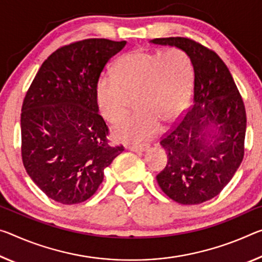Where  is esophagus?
<instances>
[{
  "instance_id": "esophagus-1",
  "label": "esophagus",
  "mask_w": 262,
  "mask_h": 262,
  "mask_svg": "<svg viewBox=\"0 0 262 262\" xmlns=\"http://www.w3.org/2000/svg\"><path fill=\"white\" fill-rule=\"evenodd\" d=\"M127 149L128 150H130V151H134V152H144V151H147L148 149H149V147H135V146H132V147H127Z\"/></svg>"
}]
</instances>
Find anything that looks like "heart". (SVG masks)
<instances>
[{
	"instance_id": "1",
	"label": "heart",
	"mask_w": 262,
	"mask_h": 262,
	"mask_svg": "<svg viewBox=\"0 0 262 262\" xmlns=\"http://www.w3.org/2000/svg\"><path fill=\"white\" fill-rule=\"evenodd\" d=\"M193 70L186 53L177 49H138L115 64L114 78L102 77L97 87L100 113L110 122L121 120L134 99L136 113L112 128L118 142L139 144L156 134L159 123L177 119L188 105Z\"/></svg>"
}]
</instances>
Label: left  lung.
Returning a JSON list of instances; mask_svg holds the SVG:
<instances>
[{
    "mask_svg": "<svg viewBox=\"0 0 262 262\" xmlns=\"http://www.w3.org/2000/svg\"><path fill=\"white\" fill-rule=\"evenodd\" d=\"M150 41L185 52L194 74L188 113L160 142L168 163L156 176L157 183L180 204H201L225 188L243 161L246 134L243 99L215 52L184 37Z\"/></svg>",
    "mask_w": 262,
    "mask_h": 262,
    "instance_id": "left-lung-1",
    "label": "left lung"
}]
</instances>
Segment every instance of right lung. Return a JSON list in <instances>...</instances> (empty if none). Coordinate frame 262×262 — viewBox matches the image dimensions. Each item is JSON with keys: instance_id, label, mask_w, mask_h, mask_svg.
<instances>
[{"instance_id": "add662e5", "label": "right lung", "mask_w": 262, "mask_h": 262, "mask_svg": "<svg viewBox=\"0 0 262 262\" xmlns=\"http://www.w3.org/2000/svg\"><path fill=\"white\" fill-rule=\"evenodd\" d=\"M126 44L90 38L58 49L41 64L24 98V168L60 204H78L93 196L103 170L123 151V147L108 144L97 87L105 65Z\"/></svg>"}]
</instances>
